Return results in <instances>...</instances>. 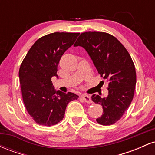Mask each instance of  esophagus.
I'll return each mask as SVG.
<instances>
[{
    "instance_id": "1",
    "label": "esophagus",
    "mask_w": 155,
    "mask_h": 155,
    "mask_svg": "<svg viewBox=\"0 0 155 155\" xmlns=\"http://www.w3.org/2000/svg\"><path fill=\"white\" fill-rule=\"evenodd\" d=\"M81 97H82L84 100L85 102L87 103V104H91L92 103L91 98H90V97L88 95H85V94H84V95H81Z\"/></svg>"
}]
</instances>
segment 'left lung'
I'll return each mask as SVG.
<instances>
[{
  "label": "left lung",
  "mask_w": 155,
  "mask_h": 155,
  "mask_svg": "<svg viewBox=\"0 0 155 155\" xmlns=\"http://www.w3.org/2000/svg\"><path fill=\"white\" fill-rule=\"evenodd\" d=\"M83 47L97 71L108 83L107 97L92 95V100L102 106L103 114L96 121L103 125L114 124L132 102L136 84L134 63L127 49L113 35L104 32H85L74 47Z\"/></svg>",
  "instance_id": "1"
}]
</instances>
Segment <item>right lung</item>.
<instances>
[{"instance_id": "obj_1", "label": "right lung", "mask_w": 155, "mask_h": 155, "mask_svg": "<svg viewBox=\"0 0 155 155\" xmlns=\"http://www.w3.org/2000/svg\"><path fill=\"white\" fill-rule=\"evenodd\" d=\"M79 33H56L41 37L32 46L23 60L19 78L25 106L37 124L51 126L65 116L70 101L79 96L55 91L51 83L60 58L75 42Z\"/></svg>"}]
</instances>
